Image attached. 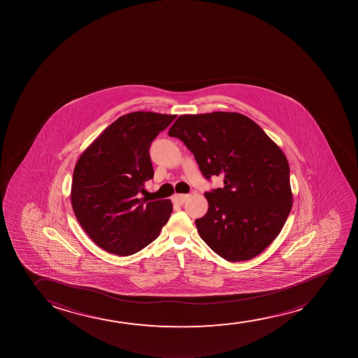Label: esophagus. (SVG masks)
I'll return each instance as SVG.
<instances>
[{"label":"esophagus","instance_id":"34e87169","mask_svg":"<svg viewBox=\"0 0 358 358\" xmlns=\"http://www.w3.org/2000/svg\"><path fill=\"white\" fill-rule=\"evenodd\" d=\"M187 197H189V195H174L172 197V201L174 202V203H178V205H182V203L185 202Z\"/></svg>","mask_w":358,"mask_h":358}]
</instances>
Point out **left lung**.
I'll return each mask as SVG.
<instances>
[{
  "instance_id": "left-lung-1",
  "label": "left lung",
  "mask_w": 358,
  "mask_h": 358,
  "mask_svg": "<svg viewBox=\"0 0 358 358\" xmlns=\"http://www.w3.org/2000/svg\"><path fill=\"white\" fill-rule=\"evenodd\" d=\"M195 156L206 179L208 210L195 220L201 238L229 262L256 257L274 241L292 207L285 155L259 125L235 112L180 115L168 131Z\"/></svg>"
}]
</instances>
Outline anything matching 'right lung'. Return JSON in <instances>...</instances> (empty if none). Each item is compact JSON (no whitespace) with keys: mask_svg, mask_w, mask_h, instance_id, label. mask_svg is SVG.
Instances as JSON below:
<instances>
[{"mask_svg":"<svg viewBox=\"0 0 358 358\" xmlns=\"http://www.w3.org/2000/svg\"><path fill=\"white\" fill-rule=\"evenodd\" d=\"M174 115L133 112L108 125L81 153L73 173V210L81 228L107 252L130 256L158 238L171 200L140 199L152 179L150 146Z\"/></svg>","mask_w":358,"mask_h":358,"instance_id":"right-lung-1","label":"right lung"}]
</instances>
